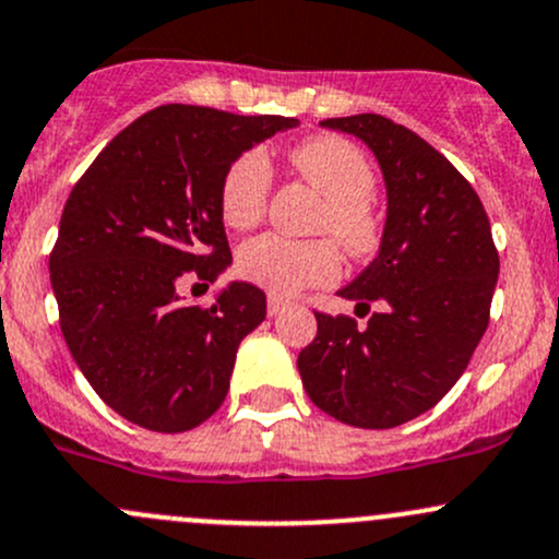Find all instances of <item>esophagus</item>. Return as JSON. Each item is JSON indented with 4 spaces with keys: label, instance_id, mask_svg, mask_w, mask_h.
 <instances>
[{
    "label": "esophagus",
    "instance_id": "34e87169",
    "mask_svg": "<svg viewBox=\"0 0 559 559\" xmlns=\"http://www.w3.org/2000/svg\"><path fill=\"white\" fill-rule=\"evenodd\" d=\"M284 308H286V299L284 297H275V295L267 297V313L270 316H278Z\"/></svg>",
    "mask_w": 559,
    "mask_h": 559
}]
</instances>
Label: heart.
I'll use <instances>...</instances> for the list:
<instances>
[{"instance_id":"b5f03b06","label":"heart","mask_w":559,"mask_h":559,"mask_svg":"<svg viewBox=\"0 0 559 559\" xmlns=\"http://www.w3.org/2000/svg\"><path fill=\"white\" fill-rule=\"evenodd\" d=\"M289 166L326 195L316 225L319 233L334 235L348 254H372L380 243V222L369 198L374 195L378 176L364 152L340 136H313L292 146ZM270 185L273 171L264 152H240L222 176V219L235 230L260 225ZM340 270L343 257L332 238L295 240L264 233L246 240L238 251V273L273 295H295L305 286L332 284Z\"/></svg>"}]
</instances>
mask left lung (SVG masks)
Here are the masks:
<instances>
[{
	"mask_svg": "<svg viewBox=\"0 0 559 559\" xmlns=\"http://www.w3.org/2000/svg\"><path fill=\"white\" fill-rule=\"evenodd\" d=\"M354 133L385 176L388 219L378 260L340 297L350 316L316 310L319 332L297 356L310 402L356 428H393L431 409L472 361L498 281L490 219L461 171L383 115L321 122Z\"/></svg>",
	"mask_w": 559,
	"mask_h": 559,
	"instance_id": "8db88e82",
	"label": "left lung"
}]
</instances>
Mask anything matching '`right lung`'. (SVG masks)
<instances>
[{
  "label": "right lung",
  "instance_id": "1",
  "mask_svg": "<svg viewBox=\"0 0 559 559\" xmlns=\"http://www.w3.org/2000/svg\"><path fill=\"white\" fill-rule=\"evenodd\" d=\"M295 117L166 104L98 152L63 205L50 251L58 321L93 391L160 433L201 426L225 402L238 345L264 292L230 284L211 308L179 299L233 262L222 225L227 166Z\"/></svg>",
  "mask_w": 559,
  "mask_h": 559
}]
</instances>
